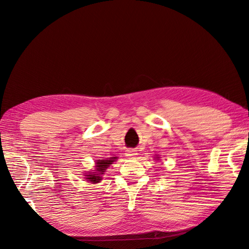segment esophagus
<instances>
[{
  "label": "esophagus",
  "mask_w": 249,
  "mask_h": 249,
  "mask_svg": "<svg viewBox=\"0 0 249 249\" xmlns=\"http://www.w3.org/2000/svg\"><path fill=\"white\" fill-rule=\"evenodd\" d=\"M125 155L127 156V157H129V158H131V157H136L137 153H136V151H135V150H133V149H129V150L126 151Z\"/></svg>",
  "instance_id": "esophagus-1"
}]
</instances>
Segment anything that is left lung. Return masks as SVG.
Returning a JSON list of instances; mask_svg holds the SVG:
<instances>
[{"label": "left lung", "instance_id": "obj_1", "mask_svg": "<svg viewBox=\"0 0 249 249\" xmlns=\"http://www.w3.org/2000/svg\"><path fill=\"white\" fill-rule=\"evenodd\" d=\"M156 158H160V157H156Z\"/></svg>", "mask_w": 249, "mask_h": 249}]
</instances>
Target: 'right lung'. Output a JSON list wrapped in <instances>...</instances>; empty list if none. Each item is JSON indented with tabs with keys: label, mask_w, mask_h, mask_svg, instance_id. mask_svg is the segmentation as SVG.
I'll list each match as a JSON object with an SVG mask.
<instances>
[{
	"label": "right lung",
	"mask_w": 249,
	"mask_h": 249,
	"mask_svg": "<svg viewBox=\"0 0 249 249\" xmlns=\"http://www.w3.org/2000/svg\"><path fill=\"white\" fill-rule=\"evenodd\" d=\"M118 160V157H110L107 158V160H96V166H95V170L94 172H89V174H87L86 179L89 182H91L93 184L99 183L103 179V174L105 173V171L107 170V168H109V166L112 163L113 161H115Z\"/></svg>",
	"instance_id": "add662e5"
}]
</instances>
